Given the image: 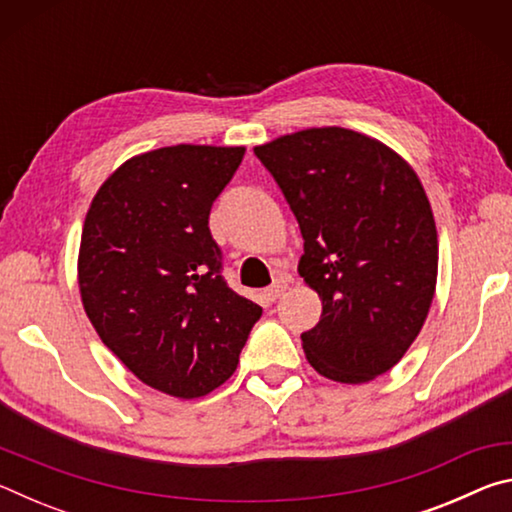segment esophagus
<instances>
[{
    "mask_svg": "<svg viewBox=\"0 0 512 512\" xmlns=\"http://www.w3.org/2000/svg\"><path fill=\"white\" fill-rule=\"evenodd\" d=\"M287 287H289V280H284V277H277V280L271 284V287H268V289L264 291V296H266V300L275 302L277 298L282 296L284 291H287Z\"/></svg>",
    "mask_w": 512,
    "mask_h": 512,
    "instance_id": "obj_1",
    "label": "esophagus"
}]
</instances>
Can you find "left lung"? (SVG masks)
Wrapping results in <instances>:
<instances>
[{
	"mask_svg": "<svg viewBox=\"0 0 512 512\" xmlns=\"http://www.w3.org/2000/svg\"><path fill=\"white\" fill-rule=\"evenodd\" d=\"M296 214L298 273L323 314L300 336L318 375L366 384L391 370L427 320L438 232L411 164L350 128H307L255 146Z\"/></svg>",
	"mask_w": 512,
	"mask_h": 512,
	"instance_id": "left-lung-1",
	"label": "left lung"
}]
</instances>
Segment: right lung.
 <instances>
[{
    "label": "right lung",
    "instance_id": "add662e5",
    "mask_svg": "<svg viewBox=\"0 0 512 512\" xmlns=\"http://www.w3.org/2000/svg\"><path fill=\"white\" fill-rule=\"evenodd\" d=\"M244 146L176 144L126 160L85 216L79 289L101 341L133 375L180 400L219 388L262 316L225 284L207 228Z\"/></svg>",
    "mask_w": 512,
    "mask_h": 512
}]
</instances>
